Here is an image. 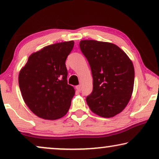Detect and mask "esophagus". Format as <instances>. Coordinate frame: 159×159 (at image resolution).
Here are the masks:
<instances>
[{
    "mask_svg": "<svg viewBox=\"0 0 159 159\" xmlns=\"http://www.w3.org/2000/svg\"><path fill=\"white\" fill-rule=\"evenodd\" d=\"M76 88H77V90H78V91H81V89H82V88H81V85H77V87H76Z\"/></svg>",
    "mask_w": 159,
    "mask_h": 159,
    "instance_id": "esophagus-1",
    "label": "esophagus"
}]
</instances>
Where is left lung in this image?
<instances>
[{"label":"left lung","instance_id":"8db88e82","mask_svg":"<svg viewBox=\"0 0 159 159\" xmlns=\"http://www.w3.org/2000/svg\"><path fill=\"white\" fill-rule=\"evenodd\" d=\"M80 48L90 64L93 90L86 98L94 114L104 118L125 109L133 92L134 70L132 61L115 44L83 40Z\"/></svg>","mask_w":159,"mask_h":159}]
</instances>
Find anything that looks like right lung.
Wrapping results in <instances>:
<instances>
[{
    "instance_id": "1",
    "label": "right lung",
    "mask_w": 159,
    "mask_h": 159,
    "mask_svg": "<svg viewBox=\"0 0 159 159\" xmlns=\"http://www.w3.org/2000/svg\"><path fill=\"white\" fill-rule=\"evenodd\" d=\"M75 42L58 43L32 53L19 74L24 101L36 116L55 120L66 114L75 94L65 61Z\"/></svg>"
}]
</instances>
